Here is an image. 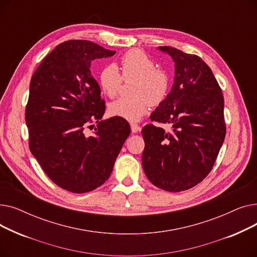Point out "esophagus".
Segmentation results:
<instances>
[{"instance_id": "1", "label": "esophagus", "mask_w": 257, "mask_h": 257, "mask_svg": "<svg viewBox=\"0 0 257 257\" xmlns=\"http://www.w3.org/2000/svg\"><path fill=\"white\" fill-rule=\"evenodd\" d=\"M130 126H131V131H132L133 133H137V132H139V131L142 130L141 126L138 125V124H136V123H131Z\"/></svg>"}]
</instances>
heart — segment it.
<instances>
[{
	"instance_id": "b5f03b06",
	"label": "heart",
	"mask_w": 257,
	"mask_h": 257,
	"mask_svg": "<svg viewBox=\"0 0 257 257\" xmlns=\"http://www.w3.org/2000/svg\"><path fill=\"white\" fill-rule=\"evenodd\" d=\"M120 74L113 64L106 65L99 74V84L107 97H115L121 79H136L131 87L133 97H121L108 105V112L112 116L128 120H138L147 111L149 104L157 106L168 96L170 77L142 50H130L120 58Z\"/></svg>"
}]
</instances>
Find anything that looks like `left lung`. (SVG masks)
Segmentation results:
<instances>
[{
    "instance_id": "left-lung-1",
    "label": "left lung",
    "mask_w": 257,
    "mask_h": 257,
    "mask_svg": "<svg viewBox=\"0 0 257 257\" xmlns=\"http://www.w3.org/2000/svg\"><path fill=\"white\" fill-rule=\"evenodd\" d=\"M175 62L174 84L151 120L143 128L142 156L146 176L168 192L188 190L211 171L226 136L224 98L210 67L194 54L159 47Z\"/></svg>"
}]
</instances>
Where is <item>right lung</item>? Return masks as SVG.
I'll return each mask as SVG.
<instances>
[{"instance_id": "obj_1", "label": "right lung", "mask_w": 257, "mask_h": 257, "mask_svg": "<svg viewBox=\"0 0 257 257\" xmlns=\"http://www.w3.org/2000/svg\"><path fill=\"white\" fill-rule=\"evenodd\" d=\"M114 53L89 40H67L31 78L25 113L30 151L48 177L72 193H88L109 178L131 131L124 118L101 119L105 102L89 70L92 60ZM93 122L89 136L85 131Z\"/></svg>"}]
</instances>
